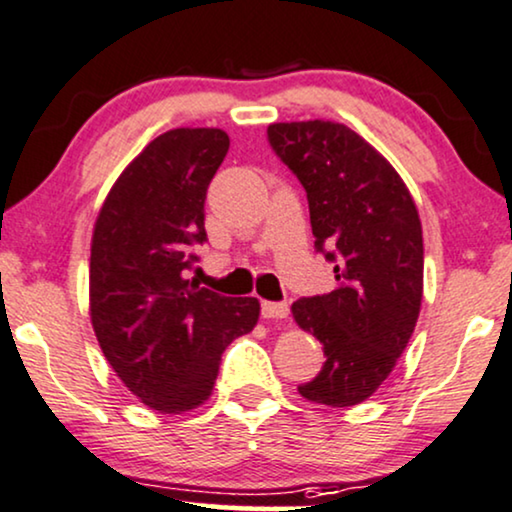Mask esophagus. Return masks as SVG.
Returning a JSON list of instances; mask_svg holds the SVG:
<instances>
[{
    "mask_svg": "<svg viewBox=\"0 0 512 512\" xmlns=\"http://www.w3.org/2000/svg\"><path fill=\"white\" fill-rule=\"evenodd\" d=\"M261 315L265 320H284L289 317V303L287 301H263Z\"/></svg>",
    "mask_w": 512,
    "mask_h": 512,
    "instance_id": "1",
    "label": "esophagus"
}]
</instances>
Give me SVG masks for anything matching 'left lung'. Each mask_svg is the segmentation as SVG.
Segmentation results:
<instances>
[{
	"instance_id": "obj_1",
	"label": "left lung",
	"mask_w": 512,
	"mask_h": 512,
	"mask_svg": "<svg viewBox=\"0 0 512 512\" xmlns=\"http://www.w3.org/2000/svg\"><path fill=\"white\" fill-rule=\"evenodd\" d=\"M268 143L303 185L315 251L336 272L334 291L291 305L327 357L298 393L353 407L376 393L414 334L423 296L418 211L397 171L348 126L270 124Z\"/></svg>"
}]
</instances>
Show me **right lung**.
<instances>
[{
	"label": "right lung",
	"mask_w": 512,
	"mask_h": 512,
	"mask_svg": "<svg viewBox=\"0 0 512 512\" xmlns=\"http://www.w3.org/2000/svg\"><path fill=\"white\" fill-rule=\"evenodd\" d=\"M221 129L157 136L112 185L91 244V322L105 360L148 407L178 414L211 395L221 355L258 322L256 298L188 280L207 244L204 199L228 155Z\"/></svg>",
	"instance_id": "right-lung-1"
}]
</instances>
